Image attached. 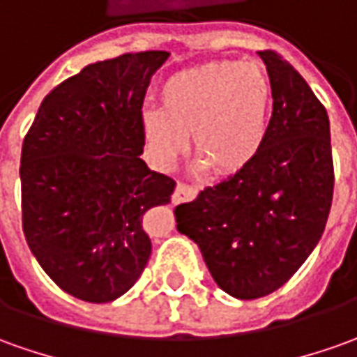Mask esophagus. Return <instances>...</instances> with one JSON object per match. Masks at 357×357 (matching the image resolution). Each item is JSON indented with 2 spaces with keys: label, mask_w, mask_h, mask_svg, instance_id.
Segmentation results:
<instances>
[{
  "label": "esophagus",
  "mask_w": 357,
  "mask_h": 357,
  "mask_svg": "<svg viewBox=\"0 0 357 357\" xmlns=\"http://www.w3.org/2000/svg\"><path fill=\"white\" fill-rule=\"evenodd\" d=\"M197 185H189V183H183V181H179L178 185H176V191H174V195H172V201L174 203H183V201H191V199L197 195Z\"/></svg>",
  "instance_id": "34e87169"
}]
</instances>
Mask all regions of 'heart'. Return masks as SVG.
Here are the masks:
<instances>
[{"mask_svg": "<svg viewBox=\"0 0 357 357\" xmlns=\"http://www.w3.org/2000/svg\"><path fill=\"white\" fill-rule=\"evenodd\" d=\"M160 109L142 113V132L160 166L188 150L217 176L238 174L260 154L271 107V86L256 64L209 62L178 72L160 89Z\"/></svg>", "mask_w": 357, "mask_h": 357, "instance_id": "b5f03b06", "label": "heart"}]
</instances>
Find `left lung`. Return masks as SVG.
<instances>
[{"label": "left lung", "instance_id": "left-lung-1", "mask_svg": "<svg viewBox=\"0 0 357 357\" xmlns=\"http://www.w3.org/2000/svg\"><path fill=\"white\" fill-rule=\"evenodd\" d=\"M273 109L260 154L238 174L176 207L220 289L258 299L280 289L321 240L334 195L326 109L275 50L258 52Z\"/></svg>", "mask_w": 357, "mask_h": 357}]
</instances>
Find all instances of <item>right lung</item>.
Returning <instances> with one entry per match:
<instances>
[{
	"mask_svg": "<svg viewBox=\"0 0 357 357\" xmlns=\"http://www.w3.org/2000/svg\"><path fill=\"white\" fill-rule=\"evenodd\" d=\"M164 50L86 66L43 99L21 150L26 244L48 278L77 299L127 293L152 254L144 217L176 181L140 160L142 103Z\"/></svg>",
	"mask_w": 357,
	"mask_h": 357,
	"instance_id": "obj_1",
	"label": "right lung"
}]
</instances>
